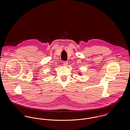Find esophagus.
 Listing matches in <instances>:
<instances>
[{
    "label": "esophagus",
    "mask_w": 130,
    "mask_h": 130,
    "mask_svg": "<svg viewBox=\"0 0 130 130\" xmlns=\"http://www.w3.org/2000/svg\"><path fill=\"white\" fill-rule=\"evenodd\" d=\"M63 63V66H67V65H68V61H64Z\"/></svg>",
    "instance_id": "34e87169"
}]
</instances>
